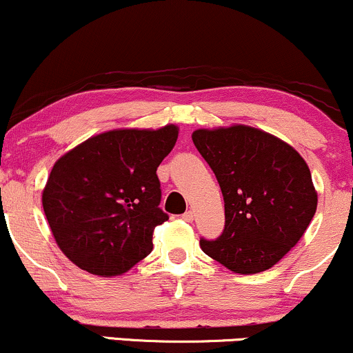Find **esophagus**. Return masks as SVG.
<instances>
[{
    "instance_id": "34e87169",
    "label": "esophagus",
    "mask_w": 353,
    "mask_h": 353,
    "mask_svg": "<svg viewBox=\"0 0 353 353\" xmlns=\"http://www.w3.org/2000/svg\"><path fill=\"white\" fill-rule=\"evenodd\" d=\"M182 219H184L185 222H192L194 221V212H192V210H188V212L182 214Z\"/></svg>"
}]
</instances>
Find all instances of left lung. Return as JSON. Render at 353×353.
I'll list each match as a JSON object with an SVG mask.
<instances>
[{
  "label": "left lung",
  "mask_w": 353,
  "mask_h": 353,
  "mask_svg": "<svg viewBox=\"0 0 353 353\" xmlns=\"http://www.w3.org/2000/svg\"><path fill=\"white\" fill-rule=\"evenodd\" d=\"M194 145L216 174L225 228L201 249L236 274L264 272L301 241L317 209L310 169L292 145L236 124L197 129Z\"/></svg>",
  "instance_id": "obj_1"
}]
</instances>
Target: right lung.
Instances as JSON below:
<instances>
[{
    "label": "right lung",
    "mask_w": 353,
    "mask_h": 353,
    "mask_svg": "<svg viewBox=\"0 0 353 353\" xmlns=\"http://www.w3.org/2000/svg\"><path fill=\"white\" fill-rule=\"evenodd\" d=\"M179 129H114L89 137L52 165L43 209L56 244L79 269L121 275L152 250V232L169 219L157 168Z\"/></svg>",
    "instance_id": "add662e5"
}]
</instances>
